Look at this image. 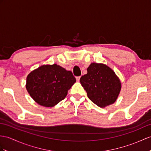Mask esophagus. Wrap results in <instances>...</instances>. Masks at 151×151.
I'll return each instance as SVG.
<instances>
[{
	"instance_id": "esophagus-1",
	"label": "esophagus",
	"mask_w": 151,
	"mask_h": 151,
	"mask_svg": "<svg viewBox=\"0 0 151 151\" xmlns=\"http://www.w3.org/2000/svg\"><path fill=\"white\" fill-rule=\"evenodd\" d=\"M80 78H81V77H80V76H78V77H76V79H77V81H79Z\"/></svg>"
}]
</instances>
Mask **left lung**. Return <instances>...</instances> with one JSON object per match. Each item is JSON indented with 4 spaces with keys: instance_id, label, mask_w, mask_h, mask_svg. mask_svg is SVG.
Listing matches in <instances>:
<instances>
[{
    "instance_id": "left-lung-1",
    "label": "left lung",
    "mask_w": 151,
    "mask_h": 151,
    "mask_svg": "<svg viewBox=\"0 0 151 151\" xmlns=\"http://www.w3.org/2000/svg\"><path fill=\"white\" fill-rule=\"evenodd\" d=\"M87 71L80 82L90 100L101 108L113 104L119 96L121 83L113 70L106 65L93 63Z\"/></svg>"
}]
</instances>
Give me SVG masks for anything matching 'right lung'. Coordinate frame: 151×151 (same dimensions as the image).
Returning <instances> with one entry per match:
<instances>
[{
    "mask_svg": "<svg viewBox=\"0 0 151 151\" xmlns=\"http://www.w3.org/2000/svg\"><path fill=\"white\" fill-rule=\"evenodd\" d=\"M76 81L71 71L54 64L43 65L27 78L26 88L40 105L52 107L66 97L68 90Z\"/></svg>",
    "mask_w": 151,
    "mask_h": 151,
    "instance_id": "right-lung-1",
    "label": "right lung"
}]
</instances>
